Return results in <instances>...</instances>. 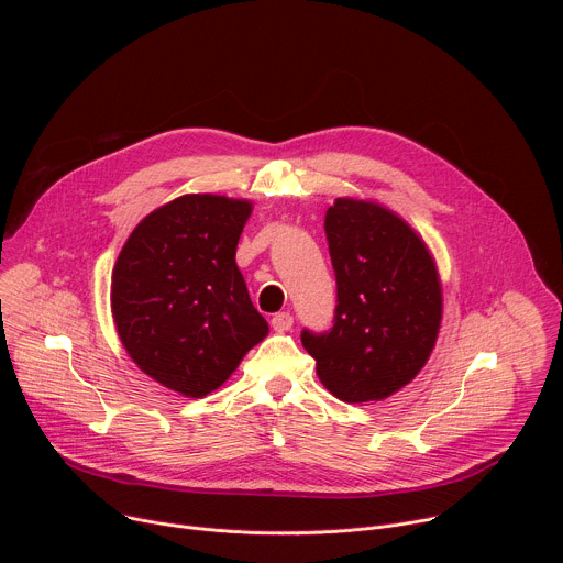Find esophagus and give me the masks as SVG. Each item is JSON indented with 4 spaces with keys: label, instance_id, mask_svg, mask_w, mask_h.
Here are the masks:
<instances>
[{
    "label": "esophagus",
    "instance_id": "1",
    "mask_svg": "<svg viewBox=\"0 0 563 563\" xmlns=\"http://www.w3.org/2000/svg\"><path fill=\"white\" fill-rule=\"evenodd\" d=\"M294 325V316L289 311H278L272 316V328L276 332H289Z\"/></svg>",
    "mask_w": 563,
    "mask_h": 563
}]
</instances>
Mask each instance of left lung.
<instances>
[{
  "instance_id": "1",
  "label": "left lung",
  "mask_w": 563,
  "mask_h": 563,
  "mask_svg": "<svg viewBox=\"0 0 563 563\" xmlns=\"http://www.w3.org/2000/svg\"><path fill=\"white\" fill-rule=\"evenodd\" d=\"M336 276L328 332L302 330L316 374L345 404L394 394L426 365L441 325V285L421 238L391 211L336 198L325 213Z\"/></svg>"
}]
</instances>
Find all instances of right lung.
Wrapping results in <instances>:
<instances>
[{"instance_id":"obj_1","label":"right lung","mask_w":563,"mask_h":563,"mask_svg":"<svg viewBox=\"0 0 563 563\" xmlns=\"http://www.w3.org/2000/svg\"><path fill=\"white\" fill-rule=\"evenodd\" d=\"M245 200L191 194L148 213L122 247L111 307L144 374L185 396L220 387L269 328L235 265Z\"/></svg>"}]
</instances>
